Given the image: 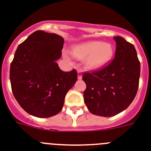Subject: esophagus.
I'll return each instance as SVG.
<instances>
[{"mask_svg": "<svg viewBox=\"0 0 151 151\" xmlns=\"http://www.w3.org/2000/svg\"><path fill=\"white\" fill-rule=\"evenodd\" d=\"M78 80H81L82 79V74H83V73H82V70L81 69H78Z\"/></svg>", "mask_w": 151, "mask_h": 151, "instance_id": "1", "label": "esophagus"}]
</instances>
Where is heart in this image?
I'll return each instance as SVG.
<instances>
[{
  "label": "heart",
  "instance_id": "heart-1",
  "mask_svg": "<svg viewBox=\"0 0 151 151\" xmlns=\"http://www.w3.org/2000/svg\"><path fill=\"white\" fill-rule=\"evenodd\" d=\"M70 53L78 59H84L88 68L96 69L105 65L111 60L114 49L111 44L107 43L100 40H89L74 45Z\"/></svg>",
  "mask_w": 151,
  "mask_h": 151
}]
</instances>
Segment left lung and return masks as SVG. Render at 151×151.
<instances>
[{"label":"left lung","instance_id":"left-lung-1","mask_svg":"<svg viewBox=\"0 0 151 151\" xmlns=\"http://www.w3.org/2000/svg\"><path fill=\"white\" fill-rule=\"evenodd\" d=\"M116 42L114 59L96 71L84 73L87 87L83 92L84 103L91 114L110 117L129 107L139 86L140 64L136 49L121 37Z\"/></svg>","mask_w":151,"mask_h":151}]
</instances>
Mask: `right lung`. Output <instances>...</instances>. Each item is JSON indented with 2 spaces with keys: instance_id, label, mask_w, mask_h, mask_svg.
<instances>
[{
  "instance_id": "1",
  "label": "right lung",
  "mask_w": 151,
  "mask_h": 151,
  "mask_svg": "<svg viewBox=\"0 0 151 151\" xmlns=\"http://www.w3.org/2000/svg\"><path fill=\"white\" fill-rule=\"evenodd\" d=\"M64 44L58 35L37 30L15 51L10 68L11 89L29 114L40 118L58 114L68 91L77 81L75 70L63 71L56 62Z\"/></svg>"
}]
</instances>
